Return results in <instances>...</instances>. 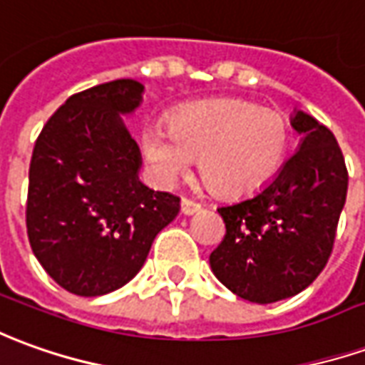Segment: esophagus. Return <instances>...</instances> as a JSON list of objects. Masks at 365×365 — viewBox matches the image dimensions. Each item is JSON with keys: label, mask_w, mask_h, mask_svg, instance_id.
Returning a JSON list of instances; mask_svg holds the SVG:
<instances>
[{"label": "esophagus", "mask_w": 365, "mask_h": 365, "mask_svg": "<svg viewBox=\"0 0 365 365\" xmlns=\"http://www.w3.org/2000/svg\"><path fill=\"white\" fill-rule=\"evenodd\" d=\"M201 209V203L193 200H187V197H183L182 200V213L183 215H193V213H197Z\"/></svg>", "instance_id": "esophagus-1"}]
</instances>
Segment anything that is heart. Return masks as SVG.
<instances>
[{
	"instance_id": "b5f03b06",
	"label": "heart",
	"mask_w": 365,
	"mask_h": 365,
	"mask_svg": "<svg viewBox=\"0 0 365 365\" xmlns=\"http://www.w3.org/2000/svg\"><path fill=\"white\" fill-rule=\"evenodd\" d=\"M289 138V122L280 112L221 98L180 108L170 124H148L142 148L160 183H174L200 156L203 178L219 193L241 197L274 180L287 158Z\"/></svg>"
}]
</instances>
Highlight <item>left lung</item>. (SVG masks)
I'll use <instances>...</instances> for the list:
<instances>
[{
    "instance_id": "8db88e82",
    "label": "left lung",
    "mask_w": 365,
    "mask_h": 365,
    "mask_svg": "<svg viewBox=\"0 0 365 365\" xmlns=\"http://www.w3.org/2000/svg\"><path fill=\"white\" fill-rule=\"evenodd\" d=\"M290 124L302 134L298 150L253 197L217 209L225 237L209 255L227 289L257 304L294 297L322 272L348 193L332 132L302 110Z\"/></svg>"
}]
</instances>
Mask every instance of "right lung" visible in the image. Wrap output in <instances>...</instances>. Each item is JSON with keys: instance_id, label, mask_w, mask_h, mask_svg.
<instances>
[{"instance_id": "right-lung-1", "label": "right lung", "mask_w": 365, "mask_h": 365, "mask_svg": "<svg viewBox=\"0 0 365 365\" xmlns=\"http://www.w3.org/2000/svg\"><path fill=\"white\" fill-rule=\"evenodd\" d=\"M132 78L67 98L35 142L29 165L27 235L51 279L78 297L124 287L156 235L180 211V197L140 182L138 144L120 114L142 103Z\"/></svg>"}]
</instances>
